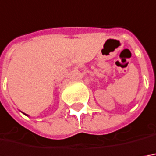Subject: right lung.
I'll list each match as a JSON object with an SVG mask.
<instances>
[{
	"instance_id": "obj_1",
	"label": "right lung",
	"mask_w": 156,
	"mask_h": 156,
	"mask_svg": "<svg viewBox=\"0 0 156 156\" xmlns=\"http://www.w3.org/2000/svg\"><path fill=\"white\" fill-rule=\"evenodd\" d=\"M25 115H27V114H25ZM27 116H28V115H27Z\"/></svg>"
}]
</instances>
